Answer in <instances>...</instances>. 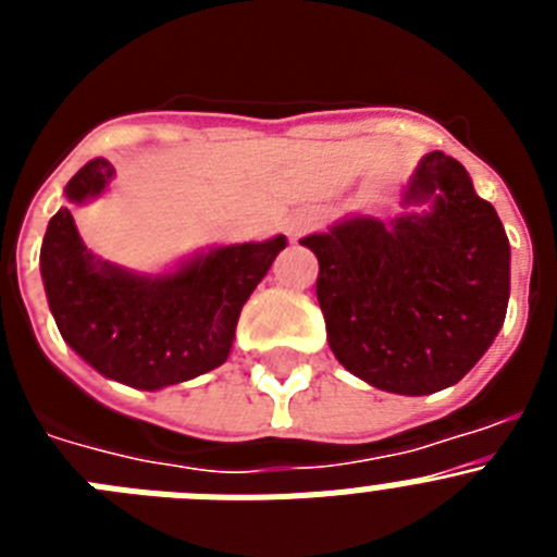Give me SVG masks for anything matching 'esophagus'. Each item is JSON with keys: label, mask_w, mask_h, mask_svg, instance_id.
Here are the masks:
<instances>
[{"label": "esophagus", "mask_w": 557, "mask_h": 557, "mask_svg": "<svg viewBox=\"0 0 557 557\" xmlns=\"http://www.w3.org/2000/svg\"><path fill=\"white\" fill-rule=\"evenodd\" d=\"M314 223H318V218H314L312 211H295L293 218L287 220V231L293 236H301L307 234V231H312Z\"/></svg>", "instance_id": "obj_1"}]
</instances>
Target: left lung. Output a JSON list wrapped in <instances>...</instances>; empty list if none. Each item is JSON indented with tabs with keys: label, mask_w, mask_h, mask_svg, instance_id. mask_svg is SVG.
<instances>
[{
	"label": "left lung",
	"mask_w": 557,
	"mask_h": 557,
	"mask_svg": "<svg viewBox=\"0 0 557 557\" xmlns=\"http://www.w3.org/2000/svg\"><path fill=\"white\" fill-rule=\"evenodd\" d=\"M432 211L391 225L357 218L304 236L321 264L318 304L339 366L379 391L426 396L460 382L508 312L510 245L469 172L441 150L407 200Z\"/></svg>",
	"instance_id": "obj_1"
}]
</instances>
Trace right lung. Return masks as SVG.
<instances>
[{
  "mask_svg": "<svg viewBox=\"0 0 557 557\" xmlns=\"http://www.w3.org/2000/svg\"><path fill=\"white\" fill-rule=\"evenodd\" d=\"M108 159H91L66 184L72 203L100 195ZM287 239L218 248L164 278H139L97 262L72 211L49 220L41 275L58 332L88 366L122 385L159 391L223 366L234 329L256 284Z\"/></svg>",
  "mask_w": 557,
  "mask_h": 557,
  "instance_id": "obj_1",
  "label": "right lung"
}]
</instances>
